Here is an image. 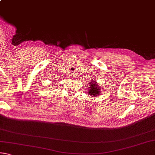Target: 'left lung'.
I'll use <instances>...</instances> for the list:
<instances>
[{
	"instance_id": "8db88e82",
	"label": "left lung",
	"mask_w": 155,
	"mask_h": 155,
	"mask_svg": "<svg viewBox=\"0 0 155 155\" xmlns=\"http://www.w3.org/2000/svg\"><path fill=\"white\" fill-rule=\"evenodd\" d=\"M94 82V81H93ZM89 86H90V89H89V92L90 96H96L97 95H99L100 94V90H101L100 89L99 86H98L97 84H95V83H89Z\"/></svg>"
}]
</instances>
